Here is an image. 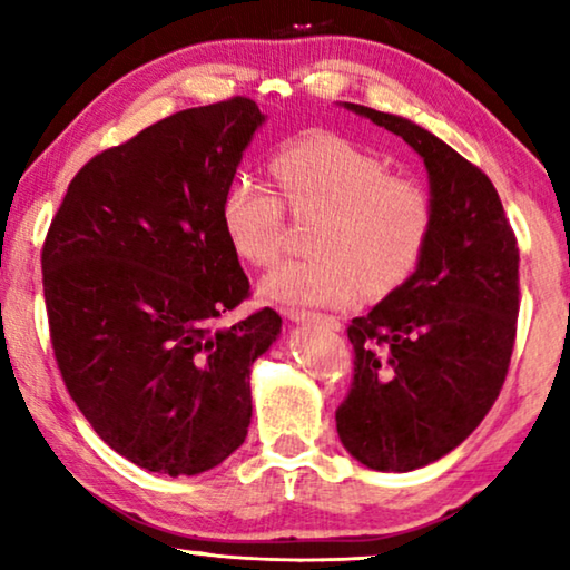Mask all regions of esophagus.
I'll list each match as a JSON object with an SVG mask.
<instances>
[{"mask_svg":"<svg viewBox=\"0 0 570 570\" xmlns=\"http://www.w3.org/2000/svg\"><path fill=\"white\" fill-rule=\"evenodd\" d=\"M287 318H293V322H308V324H318V326H326V330L332 332H340L342 330V322L337 316H330V314H314V311H298V308H291L287 311Z\"/></svg>","mask_w":570,"mask_h":570,"instance_id":"esophagus-1","label":"esophagus"}]
</instances>
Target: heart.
Instances as JSON below:
<instances>
[{"mask_svg": "<svg viewBox=\"0 0 570 570\" xmlns=\"http://www.w3.org/2000/svg\"><path fill=\"white\" fill-rule=\"evenodd\" d=\"M287 209L318 223L314 256L285 262L262 279L267 301L283 306H353L400 291L423 264L435 230L431 191L415 178L392 176L376 155L347 139L314 131L272 160ZM223 230L240 259L269 267L285 248L287 217L269 184L240 176L225 189Z\"/></svg>", "mask_w": 570, "mask_h": 570, "instance_id": "b5f03b06", "label": "heart"}]
</instances>
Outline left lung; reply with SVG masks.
<instances>
[{"label":"left lung","mask_w":570,"mask_h":570,"mask_svg":"<svg viewBox=\"0 0 570 570\" xmlns=\"http://www.w3.org/2000/svg\"><path fill=\"white\" fill-rule=\"evenodd\" d=\"M425 160L435 230L415 275L353 318V384L342 446L379 472H410L456 449L501 394L519 318V246L495 186L431 131L347 104Z\"/></svg>","instance_id":"left-lung-1"}]
</instances>
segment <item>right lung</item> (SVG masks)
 <instances>
[{"label": "right lung", "mask_w": 570, "mask_h": 570, "mask_svg": "<svg viewBox=\"0 0 570 570\" xmlns=\"http://www.w3.org/2000/svg\"><path fill=\"white\" fill-rule=\"evenodd\" d=\"M262 121L246 96L166 116L85 163L46 233L43 298L67 392L147 472H207L246 441L252 363L283 318L259 308L217 326L252 295L220 205Z\"/></svg>", "instance_id": "add662e5"}]
</instances>
